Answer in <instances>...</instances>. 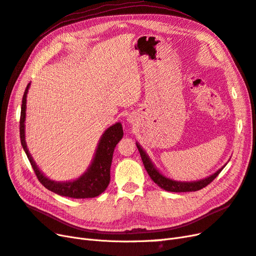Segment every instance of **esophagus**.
<instances>
[{
    "label": "esophagus",
    "instance_id": "obj_1",
    "mask_svg": "<svg viewBox=\"0 0 256 256\" xmlns=\"http://www.w3.org/2000/svg\"><path fill=\"white\" fill-rule=\"evenodd\" d=\"M128 120H130V119H128Z\"/></svg>",
    "mask_w": 256,
    "mask_h": 256
}]
</instances>
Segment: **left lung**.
Instances as JSON below:
<instances>
[{
	"instance_id": "left-lung-1",
	"label": "left lung",
	"mask_w": 256,
	"mask_h": 256,
	"mask_svg": "<svg viewBox=\"0 0 256 256\" xmlns=\"http://www.w3.org/2000/svg\"><path fill=\"white\" fill-rule=\"evenodd\" d=\"M138 151L140 153V156L142 160V163L146 170L149 174L150 178L153 180V182L162 188L165 191L168 192H195L198 191V190H202V188L207 186L209 184H211L216 177L218 174L222 172V170L225 167V165L223 167H221L220 170L218 172H216L214 174H211V176L202 179V180H197V181H191V182H184V181H176L165 177L164 174H160L156 168V166L153 165V163L151 162V160L149 158L148 154L146 153L142 148L140 147V144H136Z\"/></svg>"
}]
</instances>
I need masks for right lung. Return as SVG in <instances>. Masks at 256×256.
Returning a JSON list of instances; mask_svg holds the SVG:
<instances>
[{
    "instance_id": "1",
    "label": "right lung",
    "mask_w": 256,
    "mask_h": 256,
    "mask_svg": "<svg viewBox=\"0 0 256 256\" xmlns=\"http://www.w3.org/2000/svg\"><path fill=\"white\" fill-rule=\"evenodd\" d=\"M31 84H28L22 98L20 114V140L26 154L30 160L32 168L40 180V184L48 188L49 191L61 196L72 197V198H92L103 193L110 181V166L116 146L123 137L122 124L120 122L114 124L108 128L103 136L100 137L98 148L94 154L93 160L86 172L72 181L56 182L50 180L44 174L38 165L35 164L30 152L28 150L24 134V121H26V94Z\"/></svg>"
}]
</instances>
